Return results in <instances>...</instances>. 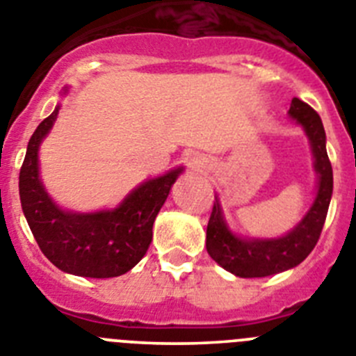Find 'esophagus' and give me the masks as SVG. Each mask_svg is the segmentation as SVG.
<instances>
[{"mask_svg":"<svg viewBox=\"0 0 356 356\" xmlns=\"http://www.w3.org/2000/svg\"><path fill=\"white\" fill-rule=\"evenodd\" d=\"M207 165H209V160L203 159L201 155H193L188 159V168L193 171H203V169H207Z\"/></svg>","mask_w":356,"mask_h":356,"instance_id":"1","label":"esophagus"}]
</instances>
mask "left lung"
<instances>
[{
	"instance_id": "1",
	"label": "left lung",
	"mask_w": 356,
	"mask_h": 356,
	"mask_svg": "<svg viewBox=\"0 0 356 356\" xmlns=\"http://www.w3.org/2000/svg\"><path fill=\"white\" fill-rule=\"evenodd\" d=\"M289 118L303 128L314 156L317 193L312 207L298 225L282 237H241L229 229L219 197L213 201L207 226V251L222 269L241 278H262L292 269L312 253L326 221L333 193V171L326 153V134L319 114L294 97Z\"/></svg>"
}]
</instances>
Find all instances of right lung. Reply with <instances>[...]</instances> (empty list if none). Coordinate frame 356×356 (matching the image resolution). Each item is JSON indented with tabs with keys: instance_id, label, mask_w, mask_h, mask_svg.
I'll return each instance as SVG.
<instances>
[{
	"instance_id": "add662e5",
	"label": "right lung",
	"mask_w": 356,
	"mask_h": 356,
	"mask_svg": "<svg viewBox=\"0 0 356 356\" xmlns=\"http://www.w3.org/2000/svg\"><path fill=\"white\" fill-rule=\"evenodd\" d=\"M58 110L60 103L37 127L28 143L19 172L24 217L40 251L60 271L85 278L121 276L146 254L153 238V222L184 168L143 181L115 209L96 212L62 209L44 187L39 168V147L51 131Z\"/></svg>"
}]
</instances>
